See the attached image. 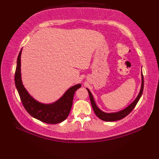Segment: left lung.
<instances>
[{"label":"left lung","mask_w":159,"mask_h":159,"mask_svg":"<svg viewBox=\"0 0 159 159\" xmlns=\"http://www.w3.org/2000/svg\"><path fill=\"white\" fill-rule=\"evenodd\" d=\"M143 85H144L143 76L142 72H141V87L140 92H139V94H138L137 97L136 98V99L134 100L129 106H128L126 108H125L124 109L118 111V112H116V113H105V112H103L102 111H101L99 108L97 107L95 101H94L93 97L92 96V93H91L90 91L87 88V90L88 91L91 104H92V106L94 113H96L97 117H99L100 120H102L103 121H117V120H120L123 119L124 117L127 116L133 110L134 108L135 107L136 104H137L138 101L139 100L141 95H142L143 90Z\"/></svg>","instance_id":"8db88e82"}]
</instances>
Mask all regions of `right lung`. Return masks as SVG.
<instances>
[{"instance_id": "obj_1", "label": "right lung", "mask_w": 159, "mask_h": 159, "mask_svg": "<svg viewBox=\"0 0 159 159\" xmlns=\"http://www.w3.org/2000/svg\"><path fill=\"white\" fill-rule=\"evenodd\" d=\"M22 50H20L17 59L15 85L24 107L32 117L42 122L51 124L61 122L68 116L72 106L74 93L81 87V85L78 84L71 87L61 98L53 103L43 104L38 102L30 95L22 85L20 68Z\"/></svg>"}]
</instances>
